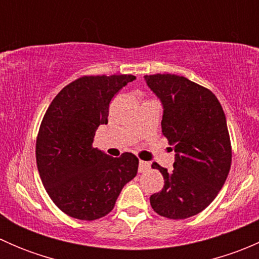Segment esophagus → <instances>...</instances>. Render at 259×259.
I'll use <instances>...</instances> for the list:
<instances>
[{
    "mask_svg": "<svg viewBox=\"0 0 259 259\" xmlns=\"http://www.w3.org/2000/svg\"><path fill=\"white\" fill-rule=\"evenodd\" d=\"M149 168H150V164L143 160L139 161V173H145L149 170Z\"/></svg>",
    "mask_w": 259,
    "mask_h": 259,
    "instance_id": "esophagus-1",
    "label": "esophagus"
}]
</instances>
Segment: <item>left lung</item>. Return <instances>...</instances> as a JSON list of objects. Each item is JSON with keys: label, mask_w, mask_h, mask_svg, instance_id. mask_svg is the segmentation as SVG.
<instances>
[{"label": "left lung", "mask_w": 259, "mask_h": 259, "mask_svg": "<svg viewBox=\"0 0 259 259\" xmlns=\"http://www.w3.org/2000/svg\"><path fill=\"white\" fill-rule=\"evenodd\" d=\"M164 106L161 134L174 145L176 161L168 171L159 164L164 187L150 197L155 213L185 219L204 210L222 189L232 164L226 114L204 86L171 74L145 76Z\"/></svg>", "instance_id": "obj_1"}]
</instances>
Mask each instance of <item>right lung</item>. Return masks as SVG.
I'll use <instances>...</instances> for the list:
<instances>
[{"label":"right lung","instance_id":"add662e5","mask_svg":"<svg viewBox=\"0 0 259 259\" xmlns=\"http://www.w3.org/2000/svg\"><path fill=\"white\" fill-rule=\"evenodd\" d=\"M134 75H83L65 86L46 110L36 138V163L49 197L60 210L95 221L114 209L124 185L138 173L132 153L113 158L93 146L109 105Z\"/></svg>","mask_w":259,"mask_h":259}]
</instances>
